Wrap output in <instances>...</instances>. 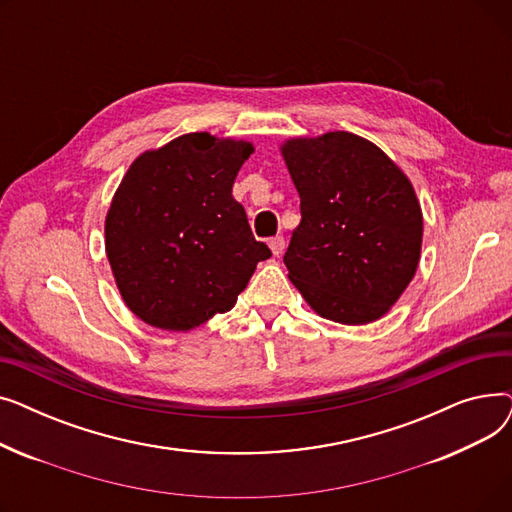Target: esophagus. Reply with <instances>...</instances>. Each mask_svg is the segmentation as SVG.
Returning a JSON list of instances; mask_svg holds the SVG:
<instances>
[{
  "instance_id": "1",
  "label": "esophagus",
  "mask_w": 512,
  "mask_h": 512,
  "mask_svg": "<svg viewBox=\"0 0 512 512\" xmlns=\"http://www.w3.org/2000/svg\"><path fill=\"white\" fill-rule=\"evenodd\" d=\"M267 245H270L272 253L278 257V255H282L284 249H286V240H284V236H274V238H270V242H267Z\"/></svg>"
}]
</instances>
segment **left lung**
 <instances>
[{
	"label": "left lung",
	"mask_w": 512,
	"mask_h": 512,
	"mask_svg": "<svg viewBox=\"0 0 512 512\" xmlns=\"http://www.w3.org/2000/svg\"><path fill=\"white\" fill-rule=\"evenodd\" d=\"M301 197L284 263L321 317L363 326L390 311L415 276L423 215L394 161L353 132L282 145Z\"/></svg>",
	"instance_id": "left-lung-1"
}]
</instances>
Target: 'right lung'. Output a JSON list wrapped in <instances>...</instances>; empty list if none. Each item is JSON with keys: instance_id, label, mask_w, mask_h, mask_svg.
Segmentation results:
<instances>
[{"instance_id": "1", "label": "right lung", "mask_w": 512, "mask_h": 512, "mask_svg": "<svg viewBox=\"0 0 512 512\" xmlns=\"http://www.w3.org/2000/svg\"><path fill=\"white\" fill-rule=\"evenodd\" d=\"M253 145L191 132L132 161L105 218V253L145 324L193 330L234 307L259 261L232 184Z\"/></svg>"}]
</instances>
